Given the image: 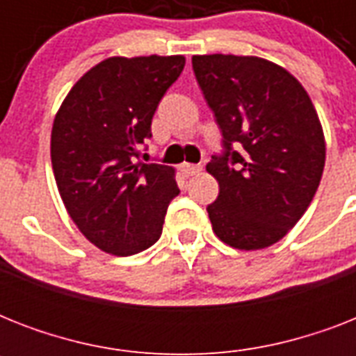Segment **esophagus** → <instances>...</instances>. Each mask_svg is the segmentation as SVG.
Listing matches in <instances>:
<instances>
[{
  "mask_svg": "<svg viewBox=\"0 0 356 356\" xmlns=\"http://www.w3.org/2000/svg\"><path fill=\"white\" fill-rule=\"evenodd\" d=\"M181 172L186 175V177H192V175H197L201 172V166L197 164H188V162H184L183 166H181Z\"/></svg>",
  "mask_w": 356,
  "mask_h": 356,
  "instance_id": "34e87169",
  "label": "esophagus"
}]
</instances>
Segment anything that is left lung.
<instances>
[{"label": "left lung", "instance_id": "obj_1", "mask_svg": "<svg viewBox=\"0 0 356 356\" xmlns=\"http://www.w3.org/2000/svg\"><path fill=\"white\" fill-rule=\"evenodd\" d=\"M195 79L222 131L207 172L220 194L207 207L231 248L262 249L299 222L320 186L325 138L301 83L259 57L194 55Z\"/></svg>", "mask_w": 356, "mask_h": 356}]
</instances>
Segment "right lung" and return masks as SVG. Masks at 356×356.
Returning a JSON list of instances; mask_svg holds the SVG:
<instances>
[{"label":"right lung","mask_w":356,"mask_h":356,"mask_svg":"<svg viewBox=\"0 0 356 356\" xmlns=\"http://www.w3.org/2000/svg\"><path fill=\"white\" fill-rule=\"evenodd\" d=\"M184 68L183 55L111 57L68 92L51 131L58 194L96 248L127 257L161 238L179 194L173 168L140 162L162 96Z\"/></svg>","instance_id":"1"}]
</instances>
